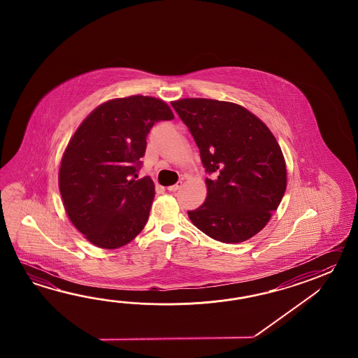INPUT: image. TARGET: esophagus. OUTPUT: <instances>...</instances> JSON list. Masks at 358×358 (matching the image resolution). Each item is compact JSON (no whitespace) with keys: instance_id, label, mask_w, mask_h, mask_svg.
Segmentation results:
<instances>
[{"instance_id":"esophagus-1","label":"esophagus","mask_w":358,"mask_h":358,"mask_svg":"<svg viewBox=\"0 0 358 358\" xmlns=\"http://www.w3.org/2000/svg\"><path fill=\"white\" fill-rule=\"evenodd\" d=\"M182 184V182H178L176 184H174V185H170V187H168L169 192H176V190L180 189Z\"/></svg>"}]
</instances>
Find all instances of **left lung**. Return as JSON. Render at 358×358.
I'll return each mask as SVG.
<instances>
[{"instance_id": "8db88e82", "label": "left lung", "mask_w": 358, "mask_h": 358, "mask_svg": "<svg viewBox=\"0 0 358 358\" xmlns=\"http://www.w3.org/2000/svg\"><path fill=\"white\" fill-rule=\"evenodd\" d=\"M194 139L205 171V203L188 211L201 231L241 243L265 228L282 202L287 168L264 122L244 107L206 99L171 102Z\"/></svg>"}]
</instances>
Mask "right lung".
Wrapping results in <instances>:
<instances>
[{"label": "right lung", "instance_id": "right-lung-1", "mask_svg": "<svg viewBox=\"0 0 358 358\" xmlns=\"http://www.w3.org/2000/svg\"><path fill=\"white\" fill-rule=\"evenodd\" d=\"M174 114L161 99L107 101L87 116L61 161L59 185L69 219L91 243L115 250L145 228L155 197L150 176L138 179L147 136Z\"/></svg>", "mask_w": 358, "mask_h": 358}]
</instances>
